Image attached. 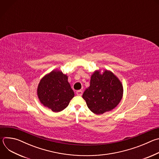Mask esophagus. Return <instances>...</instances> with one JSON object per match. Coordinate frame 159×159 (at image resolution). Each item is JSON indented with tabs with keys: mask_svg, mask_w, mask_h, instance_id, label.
Masks as SVG:
<instances>
[{
	"mask_svg": "<svg viewBox=\"0 0 159 159\" xmlns=\"http://www.w3.org/2000/svg\"><path fill=\"white\" fill-rule=\"evenodd\" d=\"M83 94V91L81 90H79L77 91H76V94L78 96H82Z\"/></svg>",
	"mask_w": 159,
	"mask_h": 159,
	"instance_id": "34e87169",
	"label": "esophagus"
}]
</instances>
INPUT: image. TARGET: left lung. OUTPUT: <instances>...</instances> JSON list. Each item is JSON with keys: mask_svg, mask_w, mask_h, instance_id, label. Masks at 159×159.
<instances>
[{"mask_svg": "<svg viewBox=\"0 0 159 159\" xmlns=\"http://www.w3.org/2000/svg\"><path fill=\"white\" fill-rule=\"evenodd\" d=\"M123 94V85L114 74L107 70L102 74L100 70H96L82 98L90 111L94 114L102 115L116 107Z\"/></svg>", "mask_w": 159, "mask_h": 159, "instance_id": "obj_1", "label": "left lung"}]
</instances>
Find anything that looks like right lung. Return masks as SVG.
Wrapping results in <instances>:
<instances>
[{"label":"right lung","mask_w":159,"mask_h":159,"mask_svg":"<svg viewBox=\"0 0 159 159\" xmlns=\"http://www.w3.org/2000/svg\"><path fill=\"white\" fill-rule=\"evenodd\" d=\"M37 94L44 106L56 112L65 109L74 97L68 76L58 70L52 71L41 79Z\"/></svg>","instance_id":"add662e5"}]
</instances>
